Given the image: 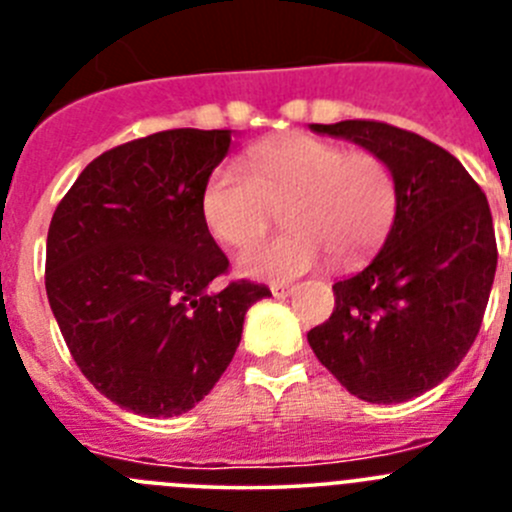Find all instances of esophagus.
<instances>
[{
	"label": "esophagus",
	"mask_w": 512,
	"mask_h": 512,
	"mask_svg": "<svg viewBox=\"0 0 512 512\" xmlns=\"http://www.w3.org/2000/svg\"><path fill=\"white\" fill-rule=\"evenodd\" d=\"M292 284H271V295L274 297H287V295H292Z\"/></svg>",
	"instance_id": "esophagus-1"
}]
</instances>
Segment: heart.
<instances>
[{
	"label": "heart",
	"instance_id": "1",
	"mask_svg": "<svg viewBox=\"0 0 512 512\" xmlns=\"http://www.w3.org/2000/svg\"><path fill=\"white\" fill-rule=\"evenodd\" d=\"M217 241L246 248L264 238L282 210L284 233L241 256L259 279H292L336 256L354 264L390 233L397 212L392 169L372 151H346L312 135L256 146L243 164L212 169L200 197Z\"/></svg>",
	"mask_w": 512,
	"mask_h": 512
}]
</instances>
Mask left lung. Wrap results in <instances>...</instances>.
<instances>
[{"label": "left lung", "instance_id": "1", "mask_svg": "<svg viewBox=\"0 0 512 512\" xmlns=\"http://www.w3.org/2000/svg\"><path fill=\"white\" fill-rule=\"evenodd\" d=\"M310 130L346 138L392 169L397 212L382 251L333 284L336 307L307 343L351 395L405 402L449 377L472 348L497 269L490 205L459 158L377 120Z\"/></svg>", "mask_w": 512, "mask_h": 512}]
</instances>
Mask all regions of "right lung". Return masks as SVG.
<instances>
[{"instance_id": "obj_1", "label": "right lung", "mask_w": 512, "mask_h": 512, "mask_svg": "<svg viewBox=\"0 0 512 512\" xmlns=\"http://www.w3.org/2000/svg\"><path fill=\"white\" fill-rule=\"evenodd\" d=\"M230 130H164L104 151L53 212L45 292L81 374L148 418L192 410L223 377L269 287L212 289L228 259L200 197Z\"/></svg>"}]
</instances>
